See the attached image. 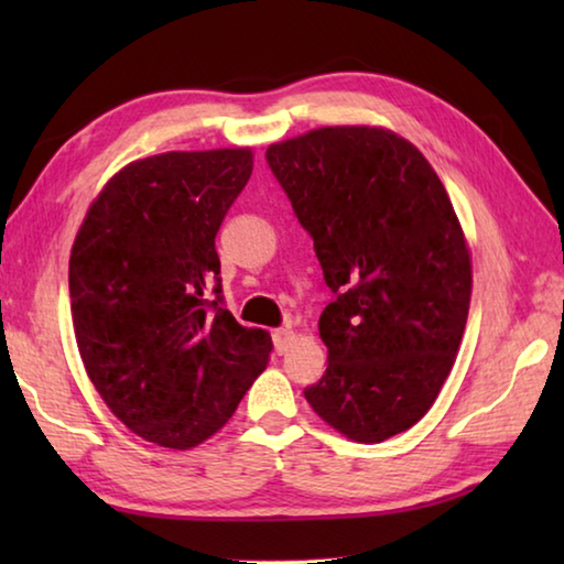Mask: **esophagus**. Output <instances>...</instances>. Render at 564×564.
Segmentation results:
<instances>
[{
  "label": "esophagus",
  "instance_id": "34e87169",
  "mask_svg": "<svg viewBox=\"0 0 564 564\" xmlns=\"http://www.w3.org/2000/svg\"><path fill=\"white\" fill-rule=\"evenodd\" d=\"M291 340H293V330L289 326L273 330V346H275V352H279V356H283V352L291 348Z\"/></svg>",
  "mask_w": 564,
  "mask_h": 564
}]
</instances>
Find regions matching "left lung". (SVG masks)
Masks as SVG:
<instances>
[{"instance_id": "left-lung-1", "label": "left lung", "mask_w": 564, "mask_h": 564, "mask_svg": "<svg viewBox=\"0 0 564 564\" xmlns=\"http://www.w3.org/2000/svg\"><path fill=\"white\" fill-rule=\"evenodd\" d=\"M265 161L333 293L318 321L328 368L303 395L350 441H388L431 410L465 330L473 271L451 198L386 129H316Z\"/></svg>"}]
</instances>
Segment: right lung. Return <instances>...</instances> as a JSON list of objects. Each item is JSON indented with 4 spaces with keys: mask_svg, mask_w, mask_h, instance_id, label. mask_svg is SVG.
<instances>
[{
    "mask_svg": "<svg viewBox=\"0 0 564 564\" xmlns=\"http://www.w3.org/2000/svg\"><path fill=\"white\" fill-rule=\"evenodd\" d=\"M253 171L248 149L169 151L113 176L76 234L72 323L84 368L123 425L188 451L263 373L271 333L226 308L216 234Z\"/></svg>",
    "mask_w": 564,
    "mask_h": 564,
    "instance_id": "add662e5",
    "label": "right lung"
}]
</instances>
